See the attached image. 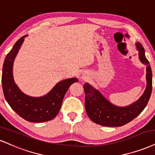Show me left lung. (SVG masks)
Segmentation results:
<instances>
[{
	"instance_id": "obj_1",
	"label": "left lung",
	"mask_w": 155,
	"mask_h": 155,
	"mask_svg": "<svg viewBox=\"0 0 155 155\" xmlns=\"http://www.w3.org/2000/svg\"><path fill=\"white\" fill-rule=\"evenodd\" d=\"M141 62L147 66V86L144 93L131 105L120 107L114 105L89 83L83 85L85 110L91 121L104 127H121L134 119L142 113L150 98L152 89V73L150 62L145 57L142 44L136 43Z\"/></svg>"
}]
</instances>
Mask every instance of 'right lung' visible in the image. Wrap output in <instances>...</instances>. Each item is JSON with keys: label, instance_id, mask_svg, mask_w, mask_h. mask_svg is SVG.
Wrapping results in <instances>:
<instances>
[{"label": "right lung", "instance_id": "1", "mask_svg": "<svg viewBox=\"0 0 155 155\" xmlns=\"http://www.w3.org/2000/svg\"><path fill=\"white\" fill-rule=\"evenodd\" d=\"M26 37L27 35L21 37L5 57L2 73L3 94L11 108L24 119L35 123L48 121L58 114L68 88L78 80L73 78L59 82L47 95L41 97L24 94L13 80V64Z\"/></svg>", "mask_w": 155, "mask_h": 155}]
</instances>
